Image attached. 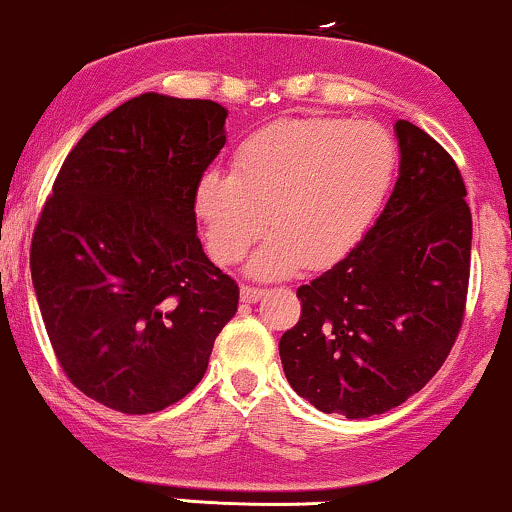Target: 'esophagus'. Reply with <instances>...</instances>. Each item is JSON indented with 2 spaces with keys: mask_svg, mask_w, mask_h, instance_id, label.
Instances as JSON below:
<instances>
[{
  "mask_svg": "<svg viewBox=\"0 0 512 512\" xmlns=\"http://www.w3.org/2000/svg\"><path fill=\"white\" fill-rule=\"evenodd\" d=\"M263 290H258V287H251V285H244L242 287V302H246V304H256L258 299L263 297Z\"/></svg>",
  "mask_w": 512,
  "mask_h": 512,
  "instance_id": "obj_1",
  "label": "esophagus"
}]
</instances>
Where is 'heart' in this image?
I'll return each mask as SVG.
<instances>
[{
	"mask_svg": "<svg viewBox=\"0 0 512 512\" xmlns=\"http://www.w3.org/2000/svg\"><path fill=\"white\" fill-rule=\"evenodd\" d=\"M398 165V146L376 122L285 119L239 146L232 174L198 182L196 213L210 256H251L256 278H285L299 266L321 270L357 246L374 222Z\"/></svg>",
	"mask_w": 512,
	"mask_h": 512,
	"instance_id": "1",
	"label": "heart"
}]
</instances>
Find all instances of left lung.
I'll return each mask as SVG.
<instances>
[{
  "mask_svg": "<svg viewBox=\"0 0 512 512\" xmlns=\"http://www.w3.org/2000/svg\"><path fill=\"white\" fill-rule=\"evenodd\" d=\"M400 177L364 239L297 290L302 316L280 338L287 381L326 414L366 419L434 378L458 338L470 282L472 213L455 160L395 122Z\"/></svg>",
  "mask_w": 512,
  "mask_h": 512,
  "instance_id": "left-lung-1",
  "label": "left lung"
}]
</instances>
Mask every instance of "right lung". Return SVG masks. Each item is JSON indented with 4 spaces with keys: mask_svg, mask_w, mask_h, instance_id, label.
I'll return each instance as SVG.
<instances>
[{
    "mask_svg": "<svg viewBox=\"0 0 512 512\" xmlns=\"http://www.w3.org/2000/svg\"><path fill=\"white\" fill-rule=\"evenodd\" d=\"M225 119L213 100H126L66 155L35 225L30 275L52 350L110 410L150 414L189 395L237 311L194 210Z\"/></svg>",
    "mask_w": 512,
    "mask_h": 512,
    "instance_id": "1",
    "label": "right lung"
}]
</instances>
